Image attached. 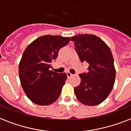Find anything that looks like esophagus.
<instances>
[{"mask_svg": "<svg viewBox=\"0 0 131 131\" xmlns=\"http://www.w3.org/2000/svg\"><path fill=\"white\" fill-rule=\"evenodd\" d=\"M67 74V76H68V78H70L71 76H73V74H71L70 72H68L66 73Z\"/></svg>", "mask_w": 131, "mask_h": 131, "instance_id": "1", "label": "esophagus"}]
</instances>
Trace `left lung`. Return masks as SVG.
Wrapping results in <instances>:
<instances>
[{"instance_id": "8db88e82", "label": "left lung", "mask_w": 131, "mask_h": 131, "mask_svg": "<svg viewBox=\"0 0 131 131\" xmlns=\"http://www.w3.org/2000/svg\"><path fill=\"white\" fill-rule=\"evenodd\" d=\"M81 62L89 64L87 73L80 74V84L74 88L80 103L93 106L102 103L112 90L116 69L110 49L93 34H77L71 37Z\"/></svg>"}]
</instances>
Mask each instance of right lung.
Segmentation results:
<instances>
[{"label":"right lung","instance_id":"1","mask_svg":"<svg viewBox=\"0 0 131 131\" xmlns=\"http://www.w3.org/2000/svg\"><path fill=\"white\" fill-rule=\"evenodd\" d=\"M70 40V37L45 35L25 49L19 64V76L25 93L33 103L48 105L59 98L67 74L54 72L50 68L59 49Z\"/></svg>","mask_w":131,"mask_h":131}]
</instances>
